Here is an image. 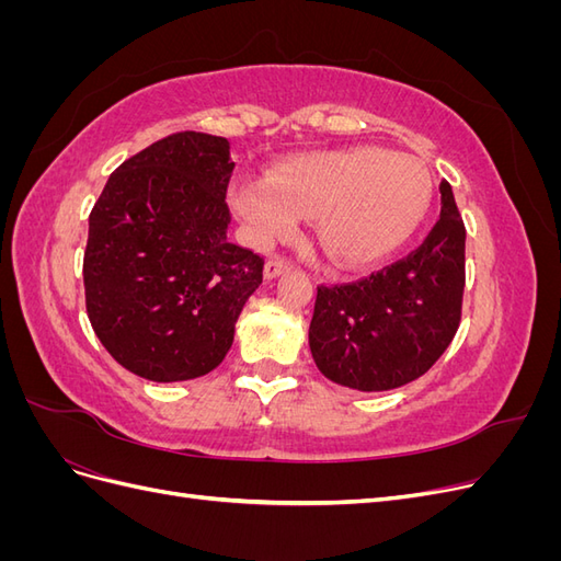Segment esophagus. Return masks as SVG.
Masks as SVG:
<instances>
[{"instance_id": "obj_1", "label": "esophagus", "mask_w": 561, "mask_h": 561, "mask_svg": "<svg viewBox=\"0 0 561 561\" xmlns=\"http://www.w3.org/2000/svg\"><path fill=\"white\" fill-rule=\"evenodd\" d=\"M287 264L283 257H268V262H266V266H264V276L266 278H276V276H280L283 271H287Z\"/></svg>"}]
</instances>
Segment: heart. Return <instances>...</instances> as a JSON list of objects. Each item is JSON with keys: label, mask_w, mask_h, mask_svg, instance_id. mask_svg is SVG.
Wrapping results in <instances>:
<instances>
[{"label": "heart", "mask_w": 561, "mask_h": 561, "mask_svg": "<svg viewBox=\"0 0 561 561\" xmlns=\"http://www.w3.org/2000/svg\"><path fill=\"white\" fill-rule=\"evenodd\" d=\"M433 186L423 163L381 147L311 151L287 159L268 178H241L231 206L250 239L268 245L316 217V236L346 266L371 264L419 229Z\"/></svg>", "instance_id": "heart-1"}]
</instances>
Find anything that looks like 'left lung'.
Here are the masks:
<instances>
[{
  "label": "left lung",
  "instance_id": "left-lung-1",
  "mask_svg": "<svg viewBox=\"0 0 561 561\" xmlns=\"http://www.w3.org/2000/svg\"><path fill=\"white\" fill-rule=\"evenodd\" d=\"M439 219L407 257L351 283L318 285L309 346L328 379L390 390L419 379L461 322L466 227L451 186L439 182Z\"/></svg>",
  "mask_w": 561,
  "mask_h": 561
}]
</instances>
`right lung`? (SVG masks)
I'll return each mask as SVG.
<instances>
[{"label":"right lung","instance_id":"add662e5","mask_svg":"<svg viewBox=\"0 0 561 561\" xmlns=\"http://www.w3.org/2000/svg\"><path fill=\"white\" fill-rule=\"evenodd\" d=\"M229 140L180 130L126 159L89 217L87 313L112 358L149 381L225 360L264 257L229 243Z\"/></svg>","mask_w":561,"mask_h":561}]
</instances>
